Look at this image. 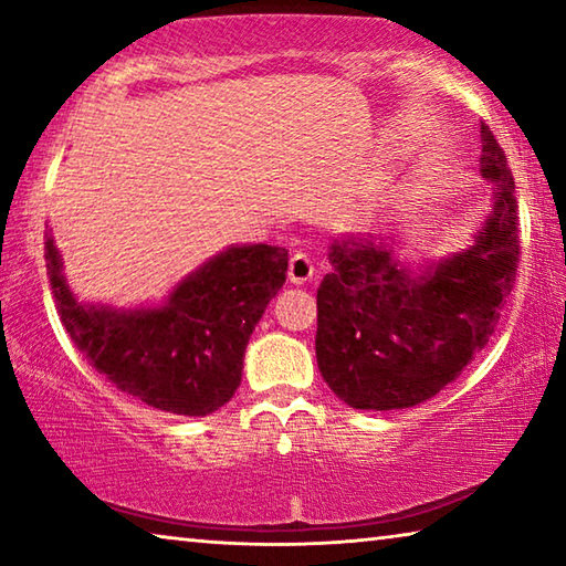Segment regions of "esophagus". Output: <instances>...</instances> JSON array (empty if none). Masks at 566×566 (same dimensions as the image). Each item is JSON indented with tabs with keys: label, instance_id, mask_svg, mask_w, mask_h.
<instances>
[{
	"label": "esophagus",
	"instance_id": "1",
	"mask_svg": "<svg viewBox=\"0 0 566 566\" xmlns=\"http://www.w3.org/2000/svg\"><path fill=\"white\" fill-rule=\"evenodd\" d=\"M314 276V262L310 260V254L296 252L290 260V282L292 284H306Z\"/></svg>",
	"mask_w": 566,
	"mask_h": 566
}]
</instances>
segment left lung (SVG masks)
Returning a JSON list of instances; mask_svg holds the SVG:
<instances>
[{
    "mask_svg": "<svg viewBox=\"0 0 566 566\" xmlns=\"http://www.w3.org/2000/svg\"><path fill=\"white\" fill-rule=\"evenodd\" d=\"M479 171L492 212L462 252L411 266L395 242L334 239L317 290V364L344 405L417 407L484 349L516 280L520 217L514 177L486 124Z\"/></svg>",
    "mask_w": 566,
    "mask_h": 566,
    "instance_id": "obj_1",
    "label": "left lung"
}]
</instances>
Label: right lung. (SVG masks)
<instances>
[{
    "label": "right lung",
    "mask_w": 566,
    "mask_h": 566,
    "mask_svg": "<svg viewBox=\"0 0 566 566\" xmlns=\"http://www.w3.org/2000/svg\"><path fill=\"white\" fill-rule=\"evenodd\" d=\"M44 260L56 312L84 359L129 397L179 417H207L234 397L249 337L290 266L284 247L232 244L161 304L119 310L80 302L52 229Z\"/></svg>",
    "instance_id": "add662e5"
}]
</instances>
